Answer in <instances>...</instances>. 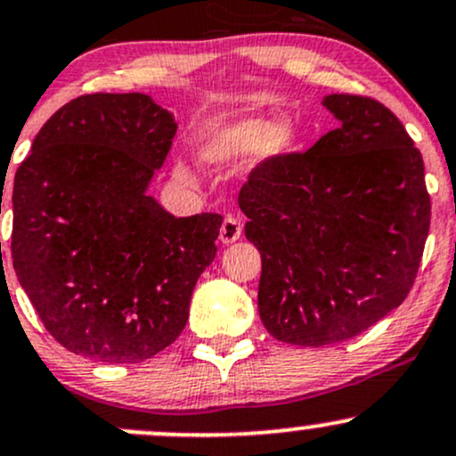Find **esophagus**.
I'll use <instances>...</instances> for the list:
<instances>
[{"label": "esophagus", "mask_w": 456, "mask_h": 456, "mask_svg": "<svg viewBox=\"0 0 456 456\" xmlns=\"http://www.w3.org/2000/svg\"><path fill=\"white\" fill-rule=\"evenodd\" d=\"M240 236H242V223L236 216H227L223 220V224H220V242L223 244H232L236 242V240H240Z\"/></svg>", "instance_id": "1"}]
</instances>
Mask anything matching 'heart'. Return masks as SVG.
<instances>
[{
  "mask_svg": "<svg viewBox=\"0 0 456 456\" xmlns=\"http://www.w3.org/2000/svg\"><path fill=\"white\" fill-rule=\"evenodd\" d=\"M292 127L285 121H268L262 117L240 118L216 129L199 147V158L208 167H229L255 153L259 159H273L288 151ZM179 177L188 179L186 168L177 167Z\"/></svg>",
  "mask_w": 456,
  "mask_h": 456,
  "instance_id": "b5f03b06",
  "label": "heart"
}]
</instances>
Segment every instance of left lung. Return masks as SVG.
I'll return each instance as SVG.
<instances>
[{"instance_id":"8db88e82","label":"left lung","mask_w":456,"mask_h":456,"mask_svg":"<svg viewBox=\"0 0 456 456\" xmlns=\"http://www.w3.org/2000/svg\"><path fill=\"white\" fill-rule=\"evenodd\" d=\"M339 121L305 153L266 159L240 190L262 255L257 307L294 346L354 338L407 298L431 224L422 155L383 103L327 94Z\"/></svg>"}]
</instances>
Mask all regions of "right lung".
I'll return each mask as SVG.
<instances>
[{"mask_svg":"<svg viewBox=\"0 0 456 456\" xmlns=\"http://www.w3.org/2000/svg\"><path fill=\"white\" fill-rule=\"evenodd\" d=\"M175 132L149 94H84L43 125L17 168L14 273L45 329L75 354L136 363L186 327L223 216L175 218L147 192Z\"/></svg>","mask_w":456,"mask_h":456,"instance_id":"obj_1","label":"right lung"}]
</instances>
